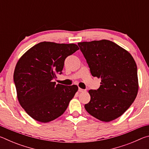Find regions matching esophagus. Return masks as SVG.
Segmentation results:
<instances>
[{
  "label": "esophagus",
  "mask_w": 149,
  "mask_h": 149,
  "mask_svg": "<svg viewBox=\"0 0 149 149\" xmlns=\"http://www.w3.org/2000/svg\"><path fill=\"white\" fill-rule=\"evenodd\" d=\"M78 91H79V92H85V90L83 89H81V88H79V89H78Z\"/></svg>",
  "instance_id": "obj_1"
}]
</instances>
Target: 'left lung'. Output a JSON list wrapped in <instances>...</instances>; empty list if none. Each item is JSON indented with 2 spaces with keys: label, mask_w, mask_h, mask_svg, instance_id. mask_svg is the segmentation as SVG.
I'll use <instances>...</instances> for the list:
<instances>
[{
  "label": "left lung",
  "mask_w": 149,
  "mask_h": 149,
  "mask_svg": "<svg viewBox=\"0 0 149 149\" xmlns=\"http://www.w3.org/2000/svg\"><path fill=\"white\" fill-rule=\"evenodd\" d=\"M93 77L101 79L97 90L89 91L85 104L89 114L108 122L121 116L137 97V68L129 52L108 40L78 42Z\"/></svg>",
  "instance_id": "1"
}]
</instances>
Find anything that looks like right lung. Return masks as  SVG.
Segmentation results:
<instances>
[{
  "label": "right lung",
  "instance_id": "right-lung-1",
  "mask_svg": "<svg viewBox=\"0 0 149 149\" xmlns=\"http://www.w3.org/2000/svg\"><path fill=\"white\" fill-rule=\"evenodd\" d=\"M79 50L75 44L41 42L22 55L14 73L17 97L22 107L34 120L47 123L67 109L78 87L57 84L64 60Z\"/></svg>",
  "mask_w": 149,
  "mask_h": 149
}]
</instances>
